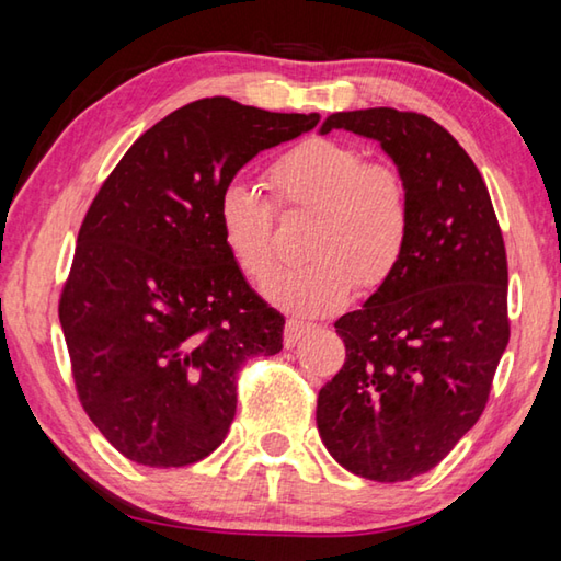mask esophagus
Segmentation results:
<instances>
[{
  "instance_id": "esophagus-1",
  "label": "esophagus",
  "mask_w": 561,
  "mask_h": 561,
  "mask_svg": "<svg viewBox=\"0 0 561 561\" xmlns=\"http://www.w3.org/2000/svg\"><path fill=\"white\" fill-rule=\"evenodd\" d=\"M307 331H309L307 324H301V321H297V319H289L287 329H284V346L294 348L304 336H307Z\"/></svg>"
}]
</instances>
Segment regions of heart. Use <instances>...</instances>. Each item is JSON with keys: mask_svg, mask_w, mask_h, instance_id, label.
<instances>
[{"mask_svg": "<svg viewBox=\"0 0 561 561\" xmlns=\"http://www.w3.org/2000/svg\"><path fill=\"white\" fill-rule=\"evenodd\" d=\"M267 180L284 215H311L301 252L307 262L274 277L264 294L297 317H319L348 294H371L393 277L411 240V190L403 170L366 160L356 146L309 138L282 153ZM222 242L247 279L277 270V213L257 187L230 180L217 197Z\"/></svg>", "mask_w": 561, "mask_h": 561, "instance_id": "obj_1", "label": "heart"}]
</instances>
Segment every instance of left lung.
Listing matches in <instances>:
<instances>
[{"mask_svg":"<svg viewBox=\"0 0 561 561\" xmlns=\"http://www.w3.org/2000/svg\"><path fill=\"white\" fill-rule=\"evenodd\" d=\"M376 138L411 190V240L364 307L336 321L346 364L317 425L346 470L403 482L433 470L482 415L510 341L507 254L472 158L413 111L331 113L321 133Z\"/></svg>","mask_w":561,"mask_h":561,"instance_id":"obj_1","label":"left lung"}]
</instances>
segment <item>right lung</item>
I'll return each instance as SVG.
<instances>
[{"label": "right lung", "mask_w": 561, "mask_h": 561, "mask_svg": "<svg viewBox=\"0 0 561 561\" xmlns=\"http://www.w3.org/2000/svg\"><path fill=\"white\" fill-rule=\"evenodd\" d=\"M317 123L225 96L193 101L148 128L93 197L59 321L76 396L128 460L207 458L230 431L242 366L282 351L284 317L232 262L217 197L260 150Z\"/></svg>", "instance_id": "obj_1"}]
</instances>
